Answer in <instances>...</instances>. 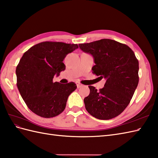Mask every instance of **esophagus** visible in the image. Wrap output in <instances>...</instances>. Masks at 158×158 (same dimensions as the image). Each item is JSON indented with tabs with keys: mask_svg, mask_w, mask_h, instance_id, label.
Listing matches in <instances>:
<instances>
[{
	"mask_svg": "<svg viewBox=\"0 0 158 158\" xmlns=\"http://www.w3.org/2000/svg\"><path fill=\"white\" fill-rule=\"evenodd\" d=\"M76 84H77V88H80V87H83V85L81 83H79V82H78V81H77L76 82Z\"/></svg>",
	"mask_w": 158,
	"mask_h": 158,
	"instance_id": "obj_1",
	"label": "esophagus"
}]
</instances>
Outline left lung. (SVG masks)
Masks as SVG:
<instances>
[{"instance_id":"1","label":"left lung","mask_w":158,"mask_h":158,"mask_svg":"<svg viewBox=\"0 0 158 158\" xmlns=\"http://www.w3.org/2000/svg\"><path fill=\"white\" fill-rule=\"evenodd\" d=\"M79 46L93 56L94 74L106 79L102 89L89 86V95L84 98L87 111L98 119L115 118L129 105L138 85L139 61L134 52L127 45L110 39Z\"/></svg>"}]
</instances>
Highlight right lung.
Returning <instances> with one entry per match:
<instances>
[{
  "mask_svg": "<svg viewBox=\"0 0 158 158\" xmlns=\"http://www.w3.org/2000/svg\"><path fill=\"white\" fill-rule=\"evenodd\" d=\"M77 44L43 42L25 52L16 68L17 85L30 110L43 118H52L64 111L69 95L77 85L70 82H53L65 69L66 56Z\"/></svg>",
  "mask_w": 158,
  "mask_h": 158,
  "instance_id": "obj_1",
  "label": "right lung"
}]
</instances>
